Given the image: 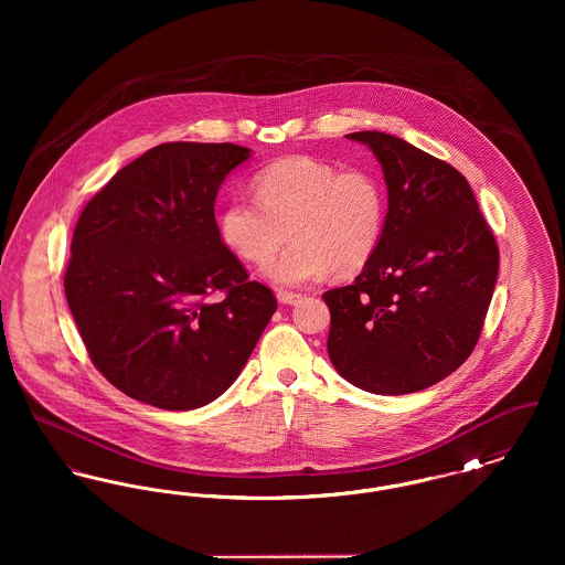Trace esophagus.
<instances>
[{
	"instance_id": "1",
	"label": "esophagus",
	"mask_w": 565,
	"mask_h": 565,
	"mask_svg": "<svg viewBox=\"0 0 565 565\" xmlns=\"http://www.w3.org/2000/svg\"><path fill=\"white\" fill-rule=\"evenodd\" d=\"M300 298H302V296L296 295V292H286V290H279V292H277V300H279L281 305H296Z\"/></svg>"
}]
</instances>
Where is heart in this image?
I'll return each mask as SVG.
<instances>
[{"label": "heart", "instance_id": "heart-1", "mask_svg": "<svg viewBox=\"0 0 565 565\" xmlns=\"http://www.w3.org/2000/svg\"><path fill=\"white\" fill-rule=\"evenodd\" d=\"M254 196H233L220 212L224 245L243 260L265 263L277 286H305L330 270L351 275L375 254L385 228L387 194L375 171L339 169L313 157L270 162L254 175Z\"/></svg>", "mask_w": 565, "mask_h": 565}]
</instances>
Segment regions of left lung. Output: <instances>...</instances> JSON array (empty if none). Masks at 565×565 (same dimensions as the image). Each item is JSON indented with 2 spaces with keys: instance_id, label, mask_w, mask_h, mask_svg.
<instances>
[{
  "instance_id": "obj_1",
  "label": "left lung",
  "mask_w": 565,
  "mask_h": 565,
  "mask_svg": "<svg viewBox=\"0 0 565 565\" xmlns=\"http://www.w3.org/2000/svg\"><path fill=\"white\" fill-rule=\"evenodd\" d=\"M387 184L375 254L351 286L323 292L328 355L355 387L401 396L426 390L472 353L500 254L466 178L401 137L350 134Z\"/></svg>"
}]
</instances>
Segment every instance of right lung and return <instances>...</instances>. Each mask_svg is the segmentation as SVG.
<instances>
[{"instance_id":"obj_1","label":"right lung","mask_w":565,"mask_h":565,"mask_svg":"<svg viewBox=\"0 0 565 565\" xmlns=\"http://www.w3.org/2000/svg\"><path fill=\"white\" fill-rule=\"evenodd\" d=\"M249 157L235 143H161L82 210L67 305L93 364L139 403L190 411L215 401L277 309L215 222L217 190Z\"/></svg>"}]
</instances>
